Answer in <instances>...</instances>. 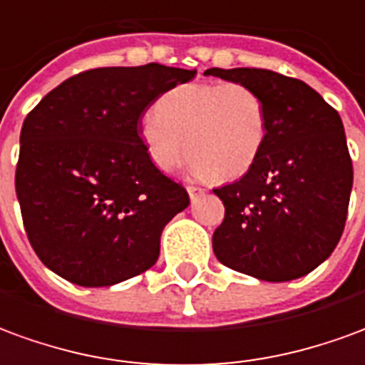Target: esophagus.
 <instances>
[{
  "label": "esophagus",
  "instance_id": "1",
  "mask_svg": "<svg viewBox=\"0 0 365 365\" xmlns=\"http://www.w3.org/2000/svg\"><path fill=\"white\" fill-rule=\"evenodd\" d=\"M187 190H188V196H190V200H192V202H195L198 196H202L204 192H206V188L196 187V185H188Z\"/></svg>",
  "mask_w": 365,
  "mask_h": 365
}]
</instances>
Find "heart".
<instances>
[{
    "label": "heart",
    "instance_id": "b5f03b06",
    "mask_svg": "<svg viewBox=\"0 0 365 365\" xmlns=\"http://www.w3.org/2000/svg\"><path fill=\"white\" fill-rule=\"evenodd\" d=\"M267 129L265 100L250 84L190 82L157 100L155 112L141 120L139 139L163 173L177 169L188 153L196 177L234 180L259 159Z\"/></svg>",
    "mask_w": 365,
    "mask_h": 365
}]
</instances>
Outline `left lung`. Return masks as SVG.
Listing matches in <instances>:
<instances>
[{
  "label": "left lung",
  "mask_w": 365,
  "mask_h": 365,
  "mask_svg": "<svg viewBox=\"0 0 365 365\" xmlns=\"http://www.w3.org/2000/svg\"><path fill=\"white\" fill-rule=\"evenodd\" d=\"M244 82L267 106V141L244 177L214 188L226 214L212 247L220 263L261 281H293L330 257L344 232L352 159L334 108L302 80L265 68H208Z\"/></svg>",
  "instance_id": "1"
}]
</instances>
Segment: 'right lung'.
I'll return each mask as SVG.
<instances>
[{"instance_id":"right-lung-1","label":"right lung","mask_w":365,"mask_h":365,"mask_svg":"<svg viewBox=\"0 0 365 365\" xmlns=\"http://www.w3.org/2000/svg\"><path fill=\"white\" fill-rule=\"evenodd\" d=\"M196 71L149 63L80 72L23 121L15 192L46 267L74 285L110 287L153 267L163 228L190 204L149 161L143 113Z\"/></svg>"}]
</instances>
